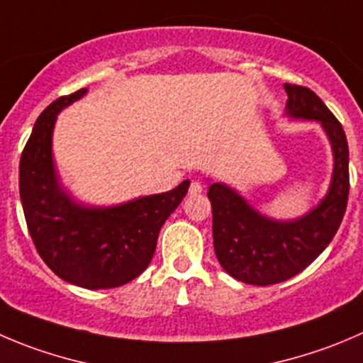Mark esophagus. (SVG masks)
Masks as SVG:
<instances>
[{
	"label": "esophagus",
	"instance_id": "1",
	"mask_svg": "<svg viewBox=\"0 0 363 363\" xmlns=\"http://www.w3.org/2000/svg\"><path fill=\"white\" fill-rule=\"evenodd\" d=\"M203 191V184L200 181H191L189 184V195H199Z\"/></svg>",
	"mask_w": 363,
	"mask_h": 363
}]
</instances>
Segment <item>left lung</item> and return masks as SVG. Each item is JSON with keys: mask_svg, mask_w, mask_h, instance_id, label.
I'll return each instance as SVG.
<instances>
[{"mask_svg": "<svg viewBox=\"0 0 363 363\" xmlns=\"http://www.w3.org/2000/svg\"><path fill=\"white\" fill-rule=\"evenodd\" d=\"M284 86L289 97L287 115L321 122L332 142L335 164L328 195L294 221L269 220L228 186H209L218 260L228 275L252 286L280 284L314 262L339 230L350 195V150L340 122L311 88L289 83Z\"/></svg>", "mask_w": 363, "mask_h": 363, "instance_id": "obj_1", "label": "left lung"}]
</instances>
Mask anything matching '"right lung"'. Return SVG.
Masks as SVG:
<instances>
[{
  "instance_id": "obj_1",
  "label": "right lung",
  "mask_w": 363,
  "mask_h": 363,
  "mask_svg": "<svg viewBox=\"0 0 363 363\" xmlns=\"http://www.w3.org/2000/svg\"><path fill=\"white\" fill-rule=\"evenodd\" d=\"M84 94L81 88L58 97L37 118L21 154L19 193L35 248L52 273L84 289H111L147 269L161 227L186 196L189 181L115 207L74 203L56 179L51 136L56 113Z\"/></svg>"
}]
</instances>
